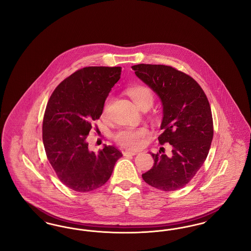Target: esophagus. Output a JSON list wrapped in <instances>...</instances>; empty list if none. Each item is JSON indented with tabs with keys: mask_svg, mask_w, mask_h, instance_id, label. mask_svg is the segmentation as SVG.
I'll return each mask as SVG.
<instances>
[{
	"mask_svg": "<svg viewBox=\"0 0 251 251\" xmlns=\"http://www.w3.org/2000/svg\"><path fill=\"white\" fill-rule=\"evenodd\" d=\"M124 155H136L137 154V151H125L124 152Z\"/></svg>",
	"mask_w": 251,
	"mask_h": 251,
	"instance_id": "esophagus-1",
	"label": "esophagus"
}]
</instances>
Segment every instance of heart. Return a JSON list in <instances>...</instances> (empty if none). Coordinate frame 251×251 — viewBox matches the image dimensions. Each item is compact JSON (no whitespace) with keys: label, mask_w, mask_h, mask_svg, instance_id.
Wrapping results in <instances>:
<instances>
[{"label":"heart","mask_w":251,"mask_h":251,"mask_svg":"<svg viewBox=\"0 0 251 251\" xmlns=\"http://www.w3.org/2000/svg\"><path fill=\"white\" fill-rule=\"evenodd\" d=\"M128 94L132 101L143 110L144 108H150L154 101V95L152 91L144 85L134 86L128 89ZM110 100H107L104 105V112L107 111ZM150 131L147 127L138 128H126L115 133L114 139L117 143L123 148L129 150H139L146 143V138L149 136Z\"/></svg>","instance_id":"heart-1"}]
</instances>
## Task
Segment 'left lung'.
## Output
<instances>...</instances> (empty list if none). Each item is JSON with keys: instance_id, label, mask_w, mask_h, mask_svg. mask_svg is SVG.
Returning a JSON list of instances; mask_svg holds the SVG:
<instances>
[{"instance_id": "1", "label": "left lung", "mask_w": 251, "mask_h": 251, "mask_svg": "<svg viewBox=\"0 0 251 251\" xmlns=\"http://www.w3.org/2000/svg\"><path fill=\"white\" fill-rule=\"evenodd\" d=\"M131 69L160 97L164 131L158 140L171 145L168 154L151 153L154 166L142 178L159 190H178L195 177L209 153L214 136L209 100L196 80L171 66L139 64Z\"/></svg>"}]
</instances>
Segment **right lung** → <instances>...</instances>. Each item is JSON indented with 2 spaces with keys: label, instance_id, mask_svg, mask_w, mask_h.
Wrapping results in <instances>:
<instances>
[{
  "label": "right lung",
  "instance_id": "right-lung-1",
  "mask_svg": "<svg viewBox=\"0 0 251 251\" xmlns=\"http://www.w3.org/2000/svg\"><path fill=\"white\" fill-rule=\"evenodd\" d=\"M120 73V67H85L62 81L50 97L42 125L45 152L60 181L73 191L102 186L122 156L114 146L89 151L85 141Z\"/></svg>",
  "mask_w": 251,
  "mask_h": 251
}]
</instances>
